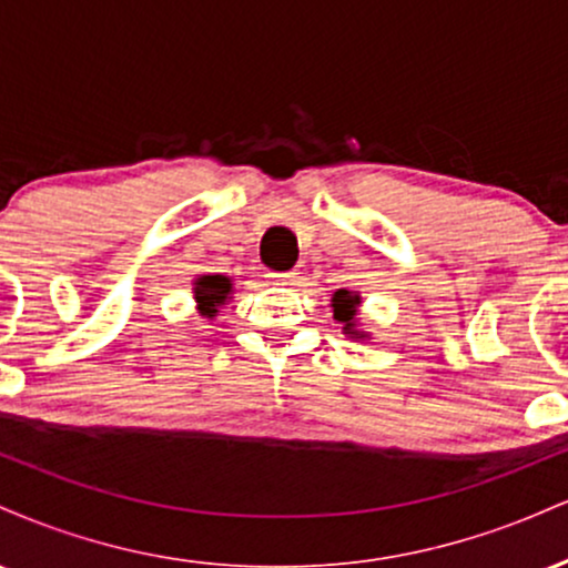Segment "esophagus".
I'll list each match as a JSON object with an SVG mask.
<instances>
[{"label":"esophagus","instance_id":"34e87169","mask_svg":"<svg viewBox=\"0 0 568 568\" xmlns=\"http://www.w3.org/2000/svg\"><path fill=\"white\" fill-rule=\"evenodd\" d=\"M296 275L298 272H270V277L272 283H277V285H288V283H293V280H296Z\"/></svg>","mask_w":568,"mask_h":568}]
</instances>
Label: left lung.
<instances>
[{
    "instance_id": "left-lung-1",
    "label": "left lung",
    "mask_w": 568,
    "mask_h": 568,
    "mask_svg": "<svg viewBox=\"0 0 568 568\" xmlns=\"http://www.w3.org/2000/svg\"><path fill=\"white\" fill-rule=\"evenodd\" d=\"M331 306H334V321L344 325V334L352 338H366V331H357V306H361V293L338 288L331 298Z\"/></svg>"
}]
</instances>
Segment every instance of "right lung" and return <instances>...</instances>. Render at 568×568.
Wrapping results in <instances>:
<instances>
[{"instance_id": "right-lung-1", "label": "right lung", "mask_w": 568, "mask_h": 568, "mask_svg": "<svg viewBox=\"0 0 568 568\" xmlns=\"http://www.w3.org/2000/svg\"><path fill=\"white\" fill-rule=\"evenodd\" d=\"M232 298V280L224 275H200L194 280V302L202 317H216L221 306Z\"/></svg>"}]
</instances>
